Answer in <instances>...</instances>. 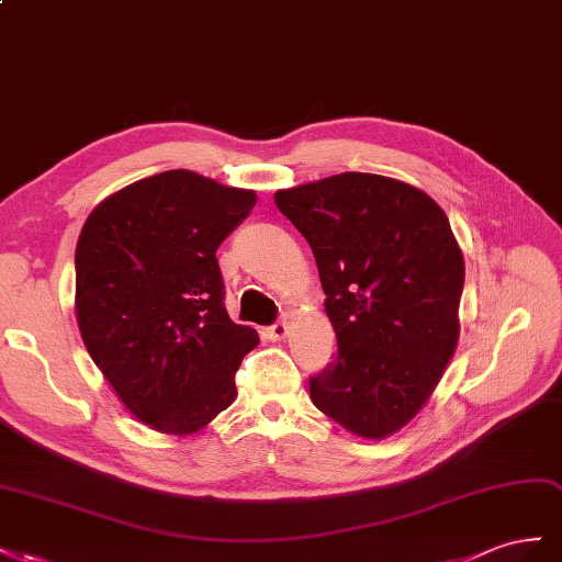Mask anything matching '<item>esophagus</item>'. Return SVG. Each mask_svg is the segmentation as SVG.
<instances>
[{"label":"esophagus","instance_id":"34e87169","mask_svg":"<svg viewBox=\"0 0 562 562\" xmlns=\"http://www.w3.org/2000/svg\"><path fill=\"white\" fill-rule=\"evenodd\" d=\"M266 336H268L270 341H282V339H286V325H284V323H276V325L266 327Z\"/></svg>","mask_w":562,"mask_h":562}]
</instances>
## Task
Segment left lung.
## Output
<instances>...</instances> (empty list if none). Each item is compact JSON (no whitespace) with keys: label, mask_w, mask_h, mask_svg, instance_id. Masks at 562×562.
Wrapping results in <instances>:
<instances>
[{"label":"left lung","mask_w":562,"mask_h":562,"mask_svg":"<svg viewBox=\"0 0 562 562\" xmlns=\"http://www.w3.org/2000/svg\"><path fill=\"white\" fill-rule=\"evenodd\" d=\"M308 239L336 360L311 379L313 405L383 440L424 409L459 341L463 254L440 204L379 173L346 171L276 192Z\"/></svg>","instance_id":"1"}]
</instances>
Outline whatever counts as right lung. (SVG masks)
I'll return each instance as SVG.
<instances>
[{"mask_svg":"<svg viewBox=\"0 0 562 562\" xmlns=\"http://www.w3.org/2000/svg\"><path fill=\"white\" fill-rule=\"evenodd\" d=\"M256 192L188 169L105 198L75 251V313L91 360L138 422L190 436L233 405L259 334L223 306L216 249Z\"/></svg>","mask_w":562,"mask_h":562,"instance_id":"obj_1","label":"right lung"}]
</instances>
